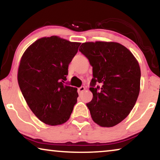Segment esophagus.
Returning <instances> with one entry per match:
<instances>
[{"mask_svg": "<svg viewBox=\"0 0 160 160\" xmlns=\"http://www.w3.org/2000/svg\"><path fill=\"white\" fill-rule=\"evenodd\" d=\"M84 90H85V87L84 86H82L81 87H79V88L78 89V94H82Z\"/></svg>", "mask_w": 160, "mask_h": 160, "instance_id": "34e87169", "label": "esophagus"}]
</instances>
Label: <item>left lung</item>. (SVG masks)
Listing matches in <instances>:
<instances>
[{
	"label": "left lung",
	"mask_w": 160,
	"mask_h": 160,
	"mask_svg": "<svg viewBox=\"0 0 160 160\" xmlns=\"http://www.w3.org/2000/svg\"><path fill=\"white\" fill-rule=\"evenodd\" d=\"M79 51L92 67V100L87 103L92 119L105 128L128 117L138 97L141 69L130 50L115 42H87ZM99 83L100 86L97 85Z\"/></svg>",
	"instance_id": "1"
}]
</instances>
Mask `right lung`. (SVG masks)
<instances>
[{"instance_id":"add662e5","label":"right lung","mask_w":160,"mask_h":160,"mask_svg":"<svg viewBox=\"0 0 160 160\" xmlns=\"http://www.w3.org/2000/svg\"><path fill=\"white\" fill-rule=\"evenodd\" d=\"M79 46L58 36L44 37L22 57L19 88L30 110L43 123L54 126L66 122L77 102V88L65 82Z\"/></svg>"}]
</instances>
